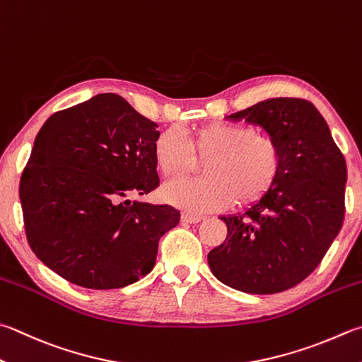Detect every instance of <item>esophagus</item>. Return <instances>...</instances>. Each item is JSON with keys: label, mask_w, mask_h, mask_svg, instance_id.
Listing matches in <instances>:
<instances>
[{"label": "esophagus", "mask_w": 362, "mask_h": 362, "mask_svg": "<svg viewBox=\"0 0 362 362\" xmlns=\"http://www.w3.org/2000/svg\"><path fill=\"white\" fill-rule=\"evenodd\" d=\"M203 219H204L203 216H195V214H189V213H182V216H181V221L184 223H197Z\"/></svg>", "instance_id": "1"}]
</instances>
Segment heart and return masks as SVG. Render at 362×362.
<instances>
[{
  "instance_id": "heart-1",
  "label": "heart",
  "mask_w": 362,
  "mask_h": 362,
  "mask_svg": "<svg viewBox=\"0 0 362 362\" xmlns=\"http://www.w3.org/2000/svg\"><path fill=\"white\" fill-rule=\"evenodd\" d=\"M197 158L204 160L203 178H178L162 187V199L190 214L244 206L263 197L282 170V149L254 127L214 122L186 139L175 129L158 135L153 145L156 167L165 176L186 172Z\"/></svg>"
}]
</instances>
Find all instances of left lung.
<instances>
[{
  "mask_svg": "<svg viewBox=\"0 0 362 362\" xmlns=\"http://www.w3.org/2000/svg\"><path fill=\"white\" fill-rule=\"evenodd\" d=\"M262 126L282 149L272 187L243 214L222 216L227 238L208 254L213 274L250 295L303 282L342 228L346 163L312 102L274 98L227 117Z\"/></svg>",
  "mask_w": 362,
  "mask_h": 362,
  "instance_id": "8db88e82",
  "label": "left lung"
}]
</instances>
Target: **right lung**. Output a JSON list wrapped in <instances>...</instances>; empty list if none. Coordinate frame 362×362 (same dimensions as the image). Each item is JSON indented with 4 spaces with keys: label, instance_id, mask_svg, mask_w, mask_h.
I'll return each mask as SVG.
<instances>
[{
    "label": "right lung",
    "instance_id": "1",
    "mask_svg": "<svg viewBox=\"0 0 362 362\" xmlns=\"http://www.w3.org/2000/svg\"><path fill=\"white\" fill-rule=\"evenodd\" d=\"M159 131L118 94L57 112L40 129L20 178L25 233L45 266L93 290L122 288L153 269L180 211L131 202L159 186Z\"/></svg>",
    "mask_w": 362,
    "mask_h": 362
}]
</instances>
